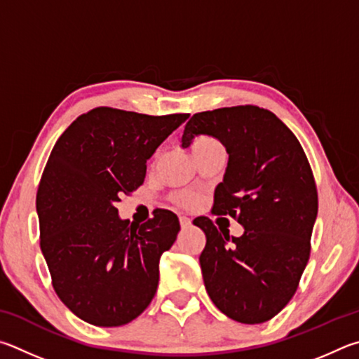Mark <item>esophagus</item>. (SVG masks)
Wrapping results in <instances>:
<instances>
[{
  "instance_id": "obj_1",
  "label": "esophagus",
  "mask_w": 359,
  "mask_h": 359,
  "mask_svg": "<svg viewBox=\"0 0 359 359\" xmlns=\"http://www.w3.org/2000/svg\"><path fill=\"white\" fill-rule=\"evenodd\" d=\"M180 224H181V229H187L191 225V219L186 217V216H180Z\"/></svg>"
}]
</instances>
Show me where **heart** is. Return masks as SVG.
<instances>
[{
  "instance_id": "obj_1",
  "label": "heart",
  "mask_w": 359,
  "mask_h": 359,
  "mask_svg": "<svg viewBox=\"0 0 359 359\" xmlns=\"http://www.w3.org/2000/svg\"><path fill=\"white\" fill-rule=\"evenodd\" d=\"M215 147H221V143L211 137H198L192 142V153H196V151H200V149L215 148ZM173 200L178 205L184 206V208H194V206H197V203L200 202V197L194 192H178L173 196Z\"/></svg>"
}]
</instances>
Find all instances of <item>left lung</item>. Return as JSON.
<instances>
[{"label":"left lung","instance_id":"1","mask_svg":"<svg viewBox=\"0 0 359 359\" xmlns=\"http://www.w3.org/2000/svg\"><path fill=\"white\" fill-rule=\"evenodd\" d=\"M197 135L217 138L229 153L212 215L244 227L236 238L208 217L194 219L206 235L200 255L206 292L231 320L268 322L292 299L311 255L318 197L309 161L293 132L257 105L196 113L181 147Z\"/></svg>","mask_w":359,"mask_h":359}]
</instances>
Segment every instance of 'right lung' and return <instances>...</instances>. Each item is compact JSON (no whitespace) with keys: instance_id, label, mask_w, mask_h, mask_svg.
<instances>
[{"instance_id":"1","label":"right lung","mask_w":359,"mask_h":359,"mask_svg":"<svg viewBox=\"0 0 359 359\" xmlns=\"http://www.w3.org/2000/svg\"><path fill=\"white\" fill-rule=\"evenodd\" d=\"M187 118L97 107L50 153L36 197L41 250L58 298L88 323L126 325L154 298L161 255L180 221L159 208L144 224H129L116 203L143 184L147 161Z\"/></svg>"}]
</instances>
